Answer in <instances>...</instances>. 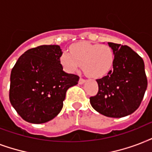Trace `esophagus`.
<instances>
[{"label":"esophagus","instance_id":"34e87169","mask_svg":"<svg viewBox=\"0 0 152 152\" xmlns=\"http://www.w3.org/2000/svg\"><path fill=\"white\" fill-rule=\"evenodd\" d=\"M85 82H86V80L83 79V78H80V79H79V82H78V83H79L80 85H82V84H84Z\"/></svg>","mask_w":152,"mask_h":152}]
</instances>
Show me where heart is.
I'll return each mask as SVG.
<instances>
[{"mask_svg":"<svg viewBox=\"0 0 152 152\" xmlns=\"http://www.w3.org/2000/svg\"><path fill=\"white\" fill-rule=\"evenodd\" d=\"M114 59L113 50L109 45L82 42L73 45L70 54L63 53L60 62L68 72H75L82 66L87 77L97 79L109 74L113 66Z\"/></svg>","mask_w":152,"mask_h":152,"instance_id":"b5f03b06","label":"heart"}]
</instances>
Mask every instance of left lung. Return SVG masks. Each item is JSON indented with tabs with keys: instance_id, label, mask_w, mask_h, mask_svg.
Instances as JSON below:
<instances>
[{
	"instance_id": "left-lung-1",
	"label": "left lung",
	"mask_w": 152,
	"mask_h": 152,
	"mask_svg": "<svg viewBox=\"0 0 152 152\" xmlns=\"http://www.w3.org/2000/svg\"><path fill=\"white\" fill-rule=\"evenodd\" d=\"M114 53L113 70L97 79L98 92L89 98L92 107L105 116L121 118L138 109L148 80L143 58L128 46L108 43Z\"/></svg>"
}]
</instances>
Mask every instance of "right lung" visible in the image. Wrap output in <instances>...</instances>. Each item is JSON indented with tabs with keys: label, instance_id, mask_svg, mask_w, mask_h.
Masks as SVG:
<instances>
[{
	"label": "right lung",
	"instance_id": "1",
	"mask_svg": "<svg viewBox=\"0 0 152 152\" xmlns=\"http://www.w3.org/2000/svg\"><path fill=\"white\" fill-rule=\"evenodd\" d=\"M58 45H42L23 53L10 76L9 100L17 113L31 124L52 120L63 106L66 93L79 77L63 71Z\"/></svg>",
	"mask_w": 152,
	"mask_h": 152
}]
</instances>
